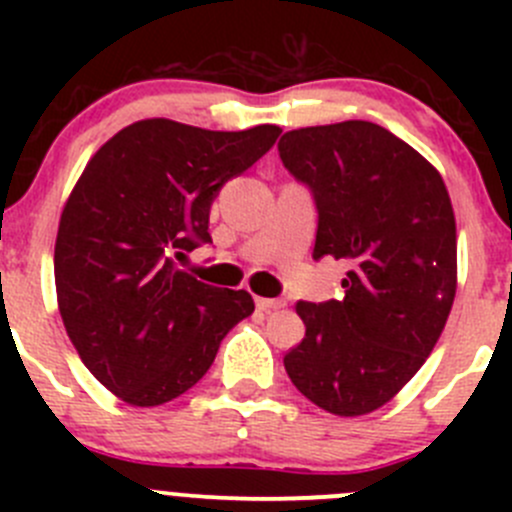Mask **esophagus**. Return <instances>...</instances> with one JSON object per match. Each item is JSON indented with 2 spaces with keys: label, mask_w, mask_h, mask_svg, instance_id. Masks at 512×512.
I'll use <instances>...</instances> for the list:
<instances>
[{
  "label": "esophagus",
  "mask_w": 512,
  "mask_h": 512,
  "mask_svg": "<svg viewBox=\"0 0 512 512\" xmlns=\"http://www.w3.org/2000/svg\"><path fill=\"white\" fill-rule=\"evenodd\" d=\"M257 309L262 312H270V309H282L285 307V299H270V297H255Z\"/></svg>",
  "instance_id": "34e87169"
}]
</instances>
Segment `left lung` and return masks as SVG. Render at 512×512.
I'll return each mask as SVG.
<instances>
[{
  "mask_svg": "<svg viewBox=\"0 0 512 512\" xmlns=\"http://www.w3.org/2000/svg\"><path fill=\"white\" fill-rule=\"evenodd\" d=\"M282 163L317 205L314 260H347L344 297L297 302L292 384L337 416L371 414L428 359L456 297V218L438 170L369 121L287 131Z\"/></svg>",
  "mask_w": 512,
  "mask_h": 512,
  "instance_id": "1",
  "label": "left lung"
}]
</instances>
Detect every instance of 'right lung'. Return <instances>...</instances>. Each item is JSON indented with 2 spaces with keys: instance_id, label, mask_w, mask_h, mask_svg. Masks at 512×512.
Segmentation results:
<instances>
[{
  "instance_id": "1",
  "label": "right lung",
  "mask_w": 512,
  "mask_h": 512,
  "mask_svg": "<svg viewBox=\"0 0 512 512\" xmlns=\"http://www.w3.org/2000/svg\"><path fill=\"white\" fill-rule=\"evenodd\" d=\"M280 133L146 118L103 143L71 190L54 247L59 312L86 369L126 404L185 394L225 334L255 312L245 289L205 285L175 260L213 242L220 188Z\"/></svg>"
}]
</instances>
